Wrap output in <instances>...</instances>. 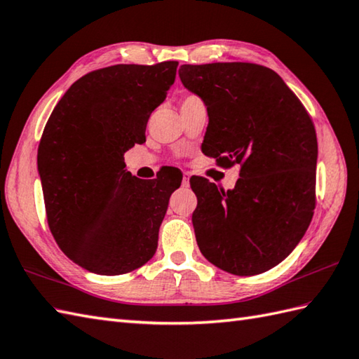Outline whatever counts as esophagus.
<instances>
[{
  "label": "esophagus",
  "mask_w": 359,
  "mask_h": 359,
  "mask_svg": "<svg viewBox=\"0 0 359 359\" xmlns=\"http://www.w3.org/2000/svg\"><path fill=\"white\" fill-rule=\"evenodd\" d=\"M189 177H191L189 172H183V179H182V185L183 187H188L189 185Z\"/></svg>",
  "instance_id": "1"
}]
</instances>
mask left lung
Listing matches in <instances>:
<instances>
[{
    "instance_id": "8db88e82",
    "label": "left lung",
    "mask_w": 359,
    "mask_h": 359,
    "mask_svg": "<svg viewBox=\"0 0 359 359\" xmlns=\"http://www.w3.org/2000/svg\"><path fill=\"white\" fill-rule=\"evenodd\" d=\"M179 76L208 108L202 151L222 166L240 165L228 191L189 180L200 252L240 277L269 271L294 251L313 215L318 144L309 114L268 67L185 64Z\"/></svg>"
}]
</instances>
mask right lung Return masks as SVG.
<instances>
[{
    "instance_id": "right-lung-1",
    "label": "right lung",
    "mask_w": 359,
    "mask_h": 359,
    "mask_svg": "<svg viewBox=\"0 0 359 359\" xmlns=\"http://www.w3.org/2000/svg\"><path fill=\"white\" fill-rule=\"evenodd\" d=\"M177 61L118 64L91 72L65 91L38 147L47 222L61 251L81 268L121 275L157 249L179 174L140 180L123 154L144 144L147 122L174 84Z\"/></svg>"
}]
</instances>
